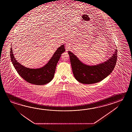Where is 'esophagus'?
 <instances>
[{"instance_id":"obj_1","label":"esophagus","mask_w":132,"mask_h":132,"mask_svg":"<svg viewBox=\"0 0 132 132\" xmlns=\"http://www.w3.org/2000/svg\"><path fill=\"white\" fill-rule=\"evenodd\" d=\"M67 49H68V48H67Z\"/></svg>"}]
</instances>
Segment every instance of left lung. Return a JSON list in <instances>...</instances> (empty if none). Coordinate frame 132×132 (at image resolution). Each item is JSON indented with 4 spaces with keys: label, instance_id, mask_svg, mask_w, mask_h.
<instances>
[{
    "label": "left lung",
    "instance_id": "left-lung-1",
    "mask_svg": "<svg viewBox=\"0 0 132 132\" xmlns=\"http://www.w3.org/2000/svg\"><path fill=\"white\" fill-rule=\"evenodd\" d=\"M68 54L73 76L77 81L83 84H95L107 77L114 69L117 60V50L107 61L94 65L84 64L70 51Z\"/></svg>",
    "mask_w": 132,
    "mask_h": 132
}]
</instances>
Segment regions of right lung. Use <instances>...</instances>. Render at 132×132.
<instances>
[{
    "label": "right lung",
    "mask_w": 132,
    "mask_h": 132,
    "mask_svg": "<svg viewBox=\"0 0 132 132\" xmlns=\"http://www.w3.org/2000/svg\"><path fill=\"white\" fill-rule=\"evenodd\" d=\"M65 51L64 45H61L57 49L46 65L36 69L25 67L17 62L14 58L12 48L10 49V57L12 64L21 77L31 84L40 85L47 84L53 79L57 63L61 54Z\"/></svg>",
    "instance_id": "1"
}]
</instances>
